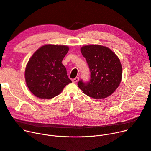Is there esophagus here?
<instances>
[{
	"label": "esophagus",
	"instance_id": "obj_1",
	"mask_svg": "<svg viewBox=\"0 0 151 151\" xmlns=\"http://www.w3.org/2000/svg\"><path fill=\"white\" fill-rule=\"evenodd\" d=\"M78 81H79V78H78V77H76L75 78H74V79H72V82H73V83H76Z\"/></svg>",
	"mask_w": 151,
	"mask_h": 151
}]
</instances>
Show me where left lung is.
Segmentation results:
<instances>
[{"label": "left lung", "instance_id": "1", "mask_svg": "<svg viewBox=\"0 0 151 151\" xmlns=\"http://www.w3.org/2000/svg\"><path fill=\"white\" fill-rule=\"evenodd\" d=\"M90 71L87 83L79 81L78 87L86 95L103 99L111 95L122 79V66L119 58L109 48L97 44L81 48Z\"/></svg>", "mask_w": 151, "mask_h": 151}]
</instances>
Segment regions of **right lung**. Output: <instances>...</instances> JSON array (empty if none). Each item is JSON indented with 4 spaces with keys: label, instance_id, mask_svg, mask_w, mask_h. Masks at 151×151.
<instances>
[{
    "label": "right lung",
    "instance_id": "obj_1",
    "mask_svg": "<svg viewBox=\"0 0 151 151\" xmlns=\"http://www.w3.org/2000/svg\"><path fill=\"white\" fill-rule=\"evenodd\" d=\"M67 45L46 44L33 53L27 64L25 79L35 96L51 99L62 92L71 83L62 61L68 52Z\"/></svg>",
    "mask_w": 151,
    "mask_h": 151
}]
</instances>
